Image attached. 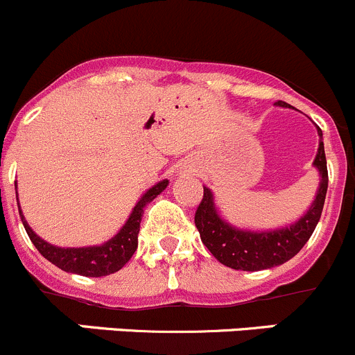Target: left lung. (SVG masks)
Segmentation results:
<instances>
[{"instance_id": "left-lung-1", "label": "left lung", "mask_w": 355, "mask_h": 355, "mask_svg": "<svg viewBox=\"0 0 355 355\" xmlns=\"http://www.w3.org/2000/svg\"><path fill=\"white\" fill-rule=\"evenodd\" d=\"M276 105L285 108L292 107L286 101H276ZM318 135L322 138L319 128ZM314 167L319 171V178H321L314 203L295 224L276 231L252 233V231L236 230V227L230 226L217 214L210 189L203 188V198L195 212V226L203 245L209 248L210 254L220 264L231 269H241V271L271 269L290 261L293 255L300 252V248L307 243L311 234L314 233L319 217H321L322 205H324L326 189H328V167H326L322 141H319Z\"/></svg>"}]
</instances>
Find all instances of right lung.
Wrapping results in <instances>:
<instances>
[{"label": "right lung", "mask_w": 355, "mask_h": 355, "mask_svg": "<svg viewBox=\"0 0 355 355\" xmlns=\"http://www.w3.org/2000/svg\"><path fill=\"white\" fill-rule=\"evenodd\" d=\"M169 181L164 179L159 184L150 188L145 195L141 196L136 207L132 209V214L129 216L128 223L122 226V230L115 234L112 240L107 243L100 245V247H86V248H60L53 245L46 243L41 240L36 233L29 227L27 220L24 219L22 210L20 212V219H22L24 227H26L27 234H29L31 241L34 247L40 250V254L44 259L55 264L62 271L73 272V275L89 276V278H100V276L112 275V272L119 271L125 266V262L132 257V254L138 248V233H139V223L143 217V209L146 203L152 202L157 195L167 188ZM19 203V198H17Z\"/></svg>", "instance_id": "add662e5"}]
</instances>
